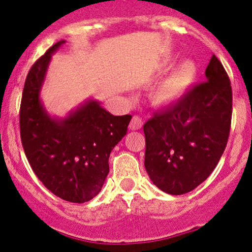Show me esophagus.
<instances>
[{"instance_id":"34e87169","label":"esophagus","mask_w":252,"mask_h":252,"mask_svg":"<svg viewBox=\"0 0 252 252\" xmlns=\"http://www.w3.org/2000/svg\"><path fill=\"white\" fill-rule=\"evenodd\" d=\"M142 118L139 117V116H134V117L131 118L130 124H129V128H130V130H139V129L142 128Z\"/></svg>"}]
</instances>
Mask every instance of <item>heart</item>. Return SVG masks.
Instances as JSON below:
<instances>
[{
	"instance_id": "obj_1",
	"label": "heart",
	"mask_w": 252,
	"mask_h": 252,
	"mask_svg": "<svg viewBox=\"0 0 252 252\" xmlns=\"http://www.w3.org/2000/svg\"><path fill=\"white\" fill-rule=\"evenodd\" d=\"M172 56H165L161 61L162 67L172 63ZM196 76V67L190 61H184L154 87L152 100L159 106H167L182 99Z\"/></svg>"
}]
</instances>
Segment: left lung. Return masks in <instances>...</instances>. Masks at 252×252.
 <instances>
[{"instance_id": "8db88e82", "label": "left lung", "mask_w": 252, "mask_h": 252, "mask_svg": "<svg viewBox=\"0 0 252 252\" xmlns=\"http://www.w3.org/2000/svg\"><path fill=\"white\" fill-rule=\"evenodd\" d=\"M231 118V82L213 55L206 82L143 126L145 167L153 184L170 195H183L206 181L227 145Z\"/></svg>"}]
</instances>
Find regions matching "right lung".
<instances>
[{"label":"right lung","instance_id":"obj_1","mask_svg":"<svg viewBox=\"0 0 252 252\" xmlns=\"http://www.w3.org/2000/svg\"><path fill=\"white\" fill-rule=\"evenodd\" d=\"M52 45L30 69L20 105V135L33 172L46 189L64 201L84 203L100 192L109 173L111 151L126 136L130 115L113 116L99 101L88 99L67 117H51L40 100V90Z\"/></svg>","mask_w":252,"mask_h":252}]
</instances>
